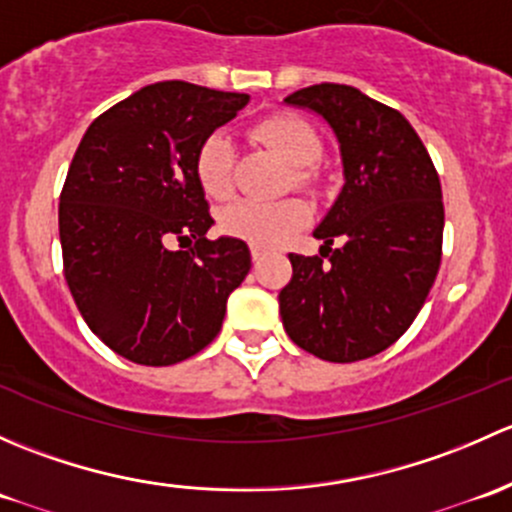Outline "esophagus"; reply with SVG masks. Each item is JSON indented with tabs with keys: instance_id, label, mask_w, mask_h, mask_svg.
Instances as JSON below:
<instances>
[{
	"instance_id": "1",
	"label": "esophagus",
	"mask_w": 512,
	"mask_h": 512,
	"mask_svg": "<svg viewBox=\"0 0 512 512\" xmlns=\"http://www.w3.org/2000/svg\"><path fill=\"white\" fill-rule=\"evenodd\" d=\"M250 255H252V262H260L262 257H265V250H260V247H252Z\"/></svg>"
}]
</instances>
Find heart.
Returning <instances> with one entry per match:
<instances>
[{"label": "heart", "mask_w": 512, "mask_h": 512, "mask_svg": "<svg viewBox=\"0 0 512 512\" xmlns=\"http://www.w3.org/2000/svg\"><path fill=\"white\" fill-rule=\"evenodd\" d=\"M255 136L265 146L280 153L287 163L297 165L292 173L294 185L309 188L314 183L312 163L322 153V141L304 118L294 113H272L255 123ZM195 180L210 200L230 198L235 185V148L223 133H213L200 143L193 160ZM309 220V210L299 200L287 198L277 203L237 200L220 213V230L225 235L245 240L255 247H277Z\"/></svg>", "instance_id": "1"}]
</instances>
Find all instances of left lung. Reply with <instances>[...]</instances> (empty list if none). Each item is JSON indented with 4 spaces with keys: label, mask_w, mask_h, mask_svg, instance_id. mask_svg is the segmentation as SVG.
<instances>
[{
    "label": "left lung",
    "mask_w": 512,
    "mask_h": 512,
    "mask_svg": "<svg viewBox=\"0 0 512 512\" xmlns=\"http://www.w3.org/2000/svg\"><path fill=\"white\" fill-rule=\"evenodd\" d=\"M285 101L327 118L347 183L314 230L324 240L319 255H289L282 324L297 347L319 359H369L411 327L436 280L441 180L411 123L354 86L314 84ZM334 239L343 245L332 248Z\"/></svg>",
    "instance_id": "1"
}]
</instances>
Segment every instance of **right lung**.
<instances>
[{
  "instance_id": "right-lung-1",
  "label": "right lung",
  "mask_w": 512,
  "mask_h": 512,
  "mask_svg": "<svg viewBox=\"0 0 512 512\" xmlns=\"http://www.w3.org/2000/svg\"><path fill=\"white\" fill-rule=\"evenodd\" d=\"M247 101L160 81L103 111L76 148L59 195L64 277L91 332L123 359L198 354L250 272L245 242L205 235L213 218L193 170L200 143Z\"/></svg>"
}]
</instances>
